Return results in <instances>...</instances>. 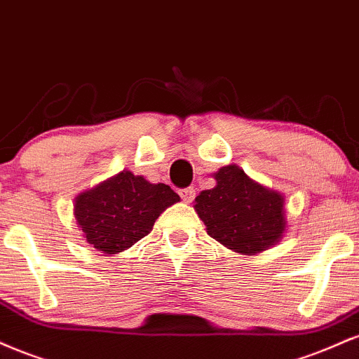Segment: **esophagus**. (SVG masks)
Instances as JSON below:
<instances>
[{"label": "esophagus", "mask_w": 359, "mask_h": 359, "mask_svg": "<svg viewBox=\"0 0 359 359\" xmlns=\"http://www.w3.org/2000/svg\"><path fill=\"white\" fill-rule=\"evenodd\" d=\"M180 196H181V200L184 201V203H189V201L195 198V189H193V188L180 189Z\"/></svg>", "instance_id": "esophagus-1"}]
</instances>
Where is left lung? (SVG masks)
<instances>
[{"label": "left lung", "mask_w": 359, "mask_h": 359, "mask_svg": "<svg viewBox=\"0 0 359 359\" xmlns=\"http://www.w3.org/2000/svg\"><path fill=\"white\" fill-rule=\"evenodd\" d=\"M217 184L195 198V212L212 238L240 255L279 243L287 230L285 196L252 180L237 164L213 172Z\"/></svg>", "instance_id": "left-lung-1"}]
</instances>
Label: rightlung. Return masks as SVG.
I'll list each match as a JSON object with an SVG mask.
<instances>
[{
	"label": "right lung",
	"instance_id": "obj_1",
	"mask_svg": "<svg viewBox=\"0 0 359 359\" xmlns=\"http://www.w3.org/2000/svg\"><path fill=\"white\" fill-rule=\"evenodd\" d=\"M180 196L164 183H149L122 170L75 196L74 215L87 243L105 255L119 254L146 237L156 218Z\"/></svg>",
	"mask_w": 359,
	"mask_h": 359
}]
</instances>
